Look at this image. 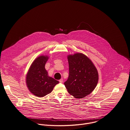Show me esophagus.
<instances>
[{
    "mask_svg": "<svg viewBox=\"0 0 130 130\" xmlns=\"http://www.w3.org/2000/svg\"><path fill=\"white\" fill-rule=\"evenodd\" d=\"M59 83H63V79L62 78H61L59 80Z\"/></svg>",
    "mask_w": 130,
    "mask_h": 130,
    "instance_id": "1",
    "label": "esophagus"
}]
</instances>
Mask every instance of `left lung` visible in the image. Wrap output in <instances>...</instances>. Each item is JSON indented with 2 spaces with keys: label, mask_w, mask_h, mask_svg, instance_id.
I'll use <instances>...</instances> for the list:
<instances>
[{
  "label": "left lung",
  "mask_w": 130,
  "mask_h": 130,
  "mask_svg": "<svg viewBox=\"0 0 130 130\" xmlns=\"http://www.w3.org/2000/svg\"><path fill=\"white\" fill-rule=\"evenodd\" d=\"M69 76L64 84L68 92L79 99L90 94L98 82V73L92 61L83 53L68 56Z\"/></svg>",
  "instance_id": "left-lung-1"
}]
</instances>
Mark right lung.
Masks as SVG:
<instances>
[{
  "label": "right lung",
  "mask_w": 130,
  "mask_h": 130,
  "mask_svg": "<svg viewBox=\"0 0 130 130\" xmlns=\"http://www.w3.org/2000/svg\"><path fill=\"white\" fill-rule=\"evenodd\" d=\"M48 59L47 55L38 57L32 63L27 72L26 83L29 90L33 94L43 97L50 93L59 82L48 75L45 66Z\"/></svg>",
  "instance_id": "add662e5"
}]
</instances>
